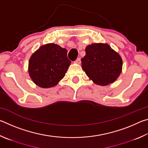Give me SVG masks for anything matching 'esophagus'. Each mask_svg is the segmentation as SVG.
<instances>
[{"label":"esophagus","instance_id":"obj_1","mask_svg":"<svg viewBox=\"0 0 148 148\" xmlns=\"http://www.w3.org/2000/svg\"><path fill=\"white\" fill-rule=\"evenodd\" d=\"M75 62H76V64H79L80 63H81V60H80L79 58H77V59L76 60V61H75Z\"/></svg>","mask_w":148,"mask_h":148}]
</instances>
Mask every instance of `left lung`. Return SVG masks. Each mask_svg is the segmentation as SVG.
<instances>
[{
    "instance_id": "obj_1",
    "label": "left lung",
    "mask_w": 148,
    "mask_h": 148,
    "mask_svg": "<svg viewBox=\"0 0 148 148\" xmlns=\"http://www.w3.org/2000/svg\"><path fill=\"white\" fill-rule=\"evenodd\" d=\"M123 60L109 44L95 43L86 47L82 67L95 84L105 86L112 84L122 72Z\"/></svg>"
}]
</instances>
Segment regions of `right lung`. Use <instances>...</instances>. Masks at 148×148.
<instances>
[{
	"mask_svg": "<svg viewBox=\"0 0 148 148\" xmlns=\"http://www.w3.org/2000/svg\"><path fill=\"white\" fill-rule=\"evenodd\" d=\"M71 63L66 49L53 43L47 44L40 47L30 57L29 74L36 86L49 88L63 78Z\"/></svg>",
	"mask_w": 148,
	"mask_h": 148,
	"instance_id": "1",
	"label": "right lung"
}]
</instances>
